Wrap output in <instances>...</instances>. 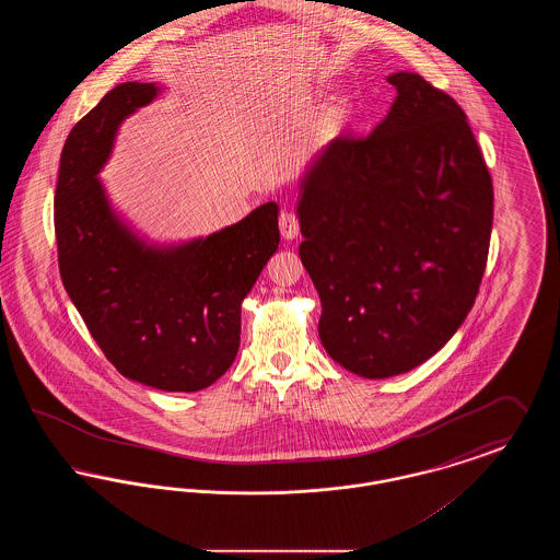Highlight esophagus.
Listing matches in <instances>:
<instances>
[{
  "label": "esophagus",
  "mask_w": 560,
  "mask_h": 560,
  "mask_svg": "<svg viewBox=\"0 0 560 560\" xmlns=\"http://www.w3.org/2000/svg\"><path fill=\"white\" fill-rule=\"evenodd\" d=\"M279 231H281V237L283 240L292 241L300 235V222H298V215L290 212V210H283L279 215Z\"/></svg>",
  "instance_id": "obj_1"
}]
</instances>
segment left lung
I'll return each mask as SVG.
<instances>
[{
  "label": "left lung",
  "mask_w": 560,
  "mask_h": 560,
  "mask_svg": "<svg viewBox=\"0 0 560 560\" xmlns=\"http://www.w3.org/2000/svg\"><path fill=\"white\" fill-rule=\"evenodd\" d=\"M365 138L331 140L300 178V258L319 338L348 372L422 365L470 313L487 265L493 185L466 113L418 73Z\"/></svg>",
  "instance_id": "obj_1"
}]
</instances>
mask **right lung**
<instances>
[{
	"mask_svg": "<svg viewBox=\"0 0 560 560\" xmlns=\"http://www.w3.org/2000/svg\"><path fill=\"white\" fill-rule=\"evenodd\" d=\"M160 92L158 83H119L69 133L54 195L58 267L117 372L165 393H197L237 357L241 302L277 252L279 206L268 201L208 237H140L98 174L124 119Z\"/></svg>",
	"mask_w": 560,
	"mask_h": 560,
	"instance_id": "1",
	"label": "right lung"
}]
</instances>
